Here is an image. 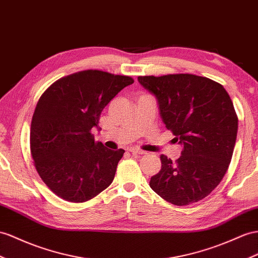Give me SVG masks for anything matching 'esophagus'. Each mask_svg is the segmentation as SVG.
<instances>
[{"instance_id": "34e87169", "label": "esophagus", "mask_w": 258, "mask_h": 258, "mask_svg": "<svg viewBox=\"0 0 258 258\" xmlns=\"http://www.w3.org/2000/svg\"><path fill=\"white\" fill-rule=\"evenodd\" d=\"M130 153L132 155H145V154H146V151H144V150H142L140 148H131L130 149Z\"/></svg>"}]
</instances>
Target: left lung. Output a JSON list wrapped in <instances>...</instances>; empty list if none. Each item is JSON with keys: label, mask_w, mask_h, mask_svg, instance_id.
Listing matches in <instances>:
<instances>
[{"label": "left lung", "mask_w": 258, "mask_h": 258, "mask_svg": "<svg viewBox=\"0 0 258 258\" xmlns=\"http://www.w3.org/2000/svg\"><path fill=\"white\" fill-rule=\"evenodd\" d=\"M154 94L166 127L183 145L172 162L161 155V169L149 185L164 201L186 206L208 196L229 168L237 134V115L223 86L193 74L140 76Z\"/></svg>", "instance_id": "1"}]
</instances>
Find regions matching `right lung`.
<instances>
[{
	"label": "right lung",
	"instance_id": "add662e5",
	"mask_svg": "<svg viewBox=\"0 0 258 258\" xmlns=\"http://www.w3.org/2000/svg\"><path fill=\"white\" fill-rule=\"evenodd\" d=\"M130 76L87 70L52 84L39 99L30 126V153L52 192L72 203L87 202L114 179L125 151L105 148L91 130Z\"/></svg>",
	"mask_w": 258,
	"mask_h": 258
}]
</instances>
